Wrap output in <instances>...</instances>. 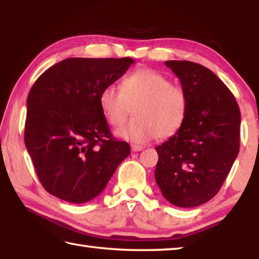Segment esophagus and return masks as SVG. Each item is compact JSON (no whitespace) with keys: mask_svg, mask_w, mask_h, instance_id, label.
I'll list each match as a JSON object with an SVG mask.
<instances>
[{"mask_svg":"<svg viewBox=\"0 0 259 259\" xmlns=\"http://www.w3.org/2000/svg\"><path fill=\"white\" fill-rule=\"evenodd\" d=\"M143 148H144L143 146L136 145V144H133V145H131V150H133L134 152H139V151H142Z\"/></svg>","mask_w":259,"mask_h":259,"instance_id":"34e87169","label":"esophagus"}]
</instances>
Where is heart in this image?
<instances>
[{"label": "heart", "instance_id": "b5f03b06", "mask_svg": "<svg viewBox=\"0 0 259 259\" xmlns=\"http://www.w3.org/2000/svg\"><path fill=\"white\" fill-rule=\"evenodd\" d=\"M99 103L113 126L123 124L134 107L135 117L116 135L137 144L172 137L185 123L188 111L185 90L172 84L163 74L147 68L126 75L121 89L115 85L104 88Z\"/></svg>", "mask_w": 259, "mask_h": 259}]
</instances>
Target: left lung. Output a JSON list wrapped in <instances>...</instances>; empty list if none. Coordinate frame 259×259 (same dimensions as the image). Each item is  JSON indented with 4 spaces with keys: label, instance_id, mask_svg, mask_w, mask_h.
Listing matches in <instances>:
<instances>
[{
    "label": "left lung",
    "instance_id": "8db88e82",
    "mask_svg": "<svg viewBox=\"0 0 259 259\" xmlns=\"http://www.w3.org/2000/svg\"><path fill=\"white\" fill-rule=\"evenodd\" d=\"M188 98L185 123L155 147V181L162 195L181 208L211 200L229 175L240 148L241 114L229 88L202 65L166 60Z\"/></svg>",
    "mask_w": 259,
    "mask_h": 259
}]
</instances>
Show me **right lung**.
Returning a JSON list of instances; mask_svg holds the SVG:
<instances>
[{
  "label": "right lung",
  "mask_w": 259,
  "mask_h": 259,
  "mask_svg": "<svg viewBox=\"0 0 259 259\" xmlns=\"http://www.w3.org/2000/svg\"><path fill=\"white\" fill-rule=\"evenodd\" d=\"M134 59L67 58L42 74L27 97L25 145L43 187L71 203L89 202L130 154L100 107L104 88Z\"/></svg>",
  "instance_id": "add662e5"
}]
</instances>
